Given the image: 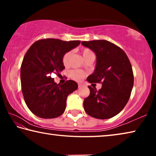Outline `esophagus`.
Segmentation results:
<instances>
[{
	"label": "esophagus",
	"instance_id": "esophagus-1",
	"mask_svg": "<svg viewBox=\"0 0 156 156\" xmlns=\"http://www.w3.org/2000/svg\"><path fill=\"white\" fill-rule=\"evenodd\" d=\"M83 87V84H78V88H80V87Z\"/></svg>",
	"mask_w": 156,
	"mask_h": 156
}]
</instances>
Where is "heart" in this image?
Here are the masks:
<instances>
[{
	"instance_id": "heart-1",
	"label": "heart",
	"mask_w": 156,
	"mask_h": 156,
	"mask_svg": "<svg viewBox=\"0 0 156 156\" xmlns=\"http://www.w3.org/2000/svg\"><path fill=\"white\" fill-rule=\"evenodd\" d=\"M91 52V50H89L88 49H84L83 50H82V54H83V56L84 58L88 56L89 54H90ZM71 56H72V52L71 51H68L66 53V54L64 55V56L62 58V62L63 65L65 66H67L69 63L70 61V58H71ZM70 76L71 78L73 80H77V81H80L84 77V73L81 72V71L79 70H72L70 72Z\"/></svg>"
}]
</instances>
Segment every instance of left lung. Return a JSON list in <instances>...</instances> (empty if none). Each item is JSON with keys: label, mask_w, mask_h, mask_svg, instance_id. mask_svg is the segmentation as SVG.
Masks as SVG:
<instances>
[{"label": "left lung", "mask_w": 156, "mask_h": 156, "mask_svg": "<svg viewBox=\"0 0 156 156\" xmlns=\"http://www.w3.org/2000/svg\"><path fill=\"white\" fill-rule=\"evenodd\" d=\"M96 56L94 72L89 83H102L98 91L90 86L89 96L84 100V111L98 119H109L118 114L127 103L133 86V73L127 56L111 42L98 40L82 42Z\"/></svg>", "instance_id": "obj_1"}]
</instances>
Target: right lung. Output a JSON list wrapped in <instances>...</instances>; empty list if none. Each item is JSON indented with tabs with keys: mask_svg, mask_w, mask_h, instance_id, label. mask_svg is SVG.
<instances>
[{
	"mask_svg": "<svg viewBox=\"0 0 156 156\" xmlns=\"http://www.w3.org/2000/svg\"><path fill=\"white\" fill-rule=\"evenodd\" d=\"M80 43V41L47 38L35 42L27 50L20 67L21 89L25 103L34 115L49 119L64 113L67 98L78 89V84L72 80L57 84L49 74L60 75L65 69L64 55Z\"/></svg>",
	"mask_w": 156,
	"mask_h": 156,
	"instance_id": "right-lung-1",
	"label": "right lung"
}]
</instances>
